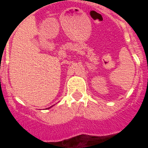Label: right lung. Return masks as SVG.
Returning <instances> with one entry per match:
<instances>
[{
    "label": "right lung",
    "instance_id": "right-lung-1",
    "mask_svg": "<svg viewBox=\"0 0 148 148\" xmlns=\"http://www.w3.org/2000/svg\"><path fill=\"white\" fill-rule=\"evenodd\" d=\"M50 108H51V107H50ZM48 109H49V108H48Z\"/></svg>",
    "mask_w": 148,
    "mask_h": 148
}]
</instances>
